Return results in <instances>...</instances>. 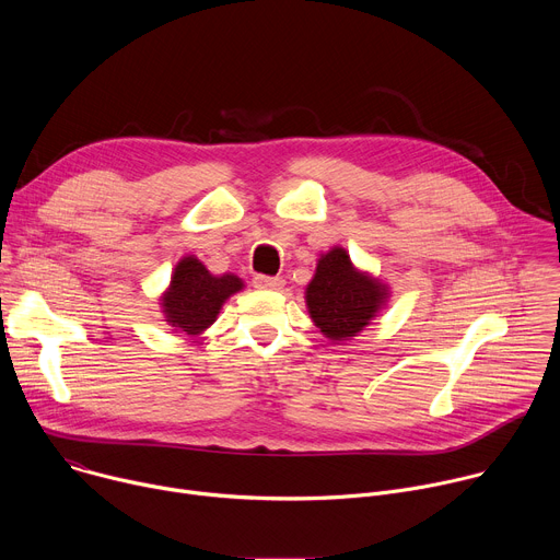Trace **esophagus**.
<instances>
[{
	"label": "esophagus",
	"mask_w": 560,
	"mask_h": 560,
	"mask_svg": "<svg viewBox=\"0 0 560 560\" xmlns=\"http://www.w3.org/2000/svg\"><path fill=\"white\" fill-rule=\"evenodd\" d=\"M255 288H261V290H279L283 288V279L281 277H266V275H257L253 279Z\"/></svg>",
	"instance_id": "esophagus-1"
}]
</instances>
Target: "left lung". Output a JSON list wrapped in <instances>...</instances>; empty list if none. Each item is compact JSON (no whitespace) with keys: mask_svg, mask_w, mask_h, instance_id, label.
Returning <instances> with one entry per match:
<instances>
[{"mask_svg":"<svg viewBox=\"0 0 560 560\" xmlns=\"http://www.w3.org/2000/svg\"><path fill=\"white\" fill-rule=\"evenodd\" d=\"M305 299L314 324L326 337L341 341L368 326L383 301V288L359 275L346 250L335 248L318 261Z\"/></svg>","mask_w":560,"mask_h":560,"instance_id":"1","label":"left lung"}]
</instances>
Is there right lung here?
Returning <instances> with one entry per match:
<instances>
[{
	"label": "right lung",
	"instance_id": "add662e5",
	"mask_svg": "<svg viewBox=\"0 0 560 560\" xmlns=\"http://www.w3.org/2000/svg\"><path fill=\"white\" fill-rule=\"evenodd\" d=\"M242 288V279L234 275L212 277L199 259L186 257L175 268L171 290L164 296V312L182 332L199 335L214 322L223 301Z\"/></svg>",
	"mask_w": 560,
	"mask_h": 560
}]
</instances>
